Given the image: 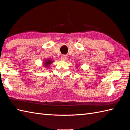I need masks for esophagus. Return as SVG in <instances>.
I'll return each mask as SVG.
<instances>
[{"mask_svg": "<svg viewBox=\"0 0 130 130\" xmlns=\"http://www.w3.org/2000/svg\"><path fill=\"white\" fill-rule=\"evenodd\" d=\"M67 56L66 55H61V59L62 60H63V61H65L67 59Z\"/></svg>", "mask_w": 130, "mask_h": 130, "instance_id": "obj_1", "label": "esophagus"}]
</instances>
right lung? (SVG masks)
Instances as JSON below:
<instances>
[{
	"mask_svg": "<svg viewBox=\"0 0 130 130\" xmlns=\"http://www.w3.org/2000/svg\"><path fill=\"white\" fill-rule=\"evenodd\" d=\"M52 61L50 60H47L45 61V62L44 63V65L45 66L48 67V66H49V65L51 64Z\"/></svg>",
	"mask_w": 130,
	"mask_h": 130,
	"instance_id": "1",
	"label": "right lung"
}]
</instances>
